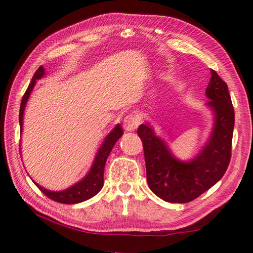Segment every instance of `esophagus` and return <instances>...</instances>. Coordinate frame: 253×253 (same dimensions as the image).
<instances>
[{"instance_id": "obj_1", "label": "esophagus", "mask_w": 253, "mask_h": 253, "mask_svg": "<svg viewBox=\"0 0 253 253\" xmlns=\"http://www.w3.org/2000/svg\"><path fill=\"white\" fill-rule=\"evenodd\" d=\"M140 123V118L138 116H135V115H128L124 119V128H125L126 131H132L135 130L137 127H138Z\"/></svg>"}]
</instances>
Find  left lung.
Here are the masks:
<instances>
[{
	"mask_svg": "<svg viewBox=\"0 0 253 253\" xmlns=\"http://www.w3.org/2000/svg\"><path fill=\"white\" fill-rule=\"evenodd\" d=\"M205 95L214 114L213 129L207 144L193 160L173 156L166 143L149 124L137 129L143 142L148 186L158 198L170 203H187L199 198L223 176L231 160L234 109L228 84L211 70Z\"/></svg>",
	"mask_w": 253,
	"mask_h": 253,
	"instance_id": "obj_1",
	"label": "left lung"
}]
</instances>
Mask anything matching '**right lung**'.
<instances>
[{"instance_id":"add662e5","label":"right lung","mask_w":253,"mask_h":253,"mask_svg":"<svg viewBox=\"0 0 253 253\" xmlns=\"http://www.w3.org/2000/svg\"><path fill=\"white\" fill-rule=\"evenodd\" d=\"M44 76V68L40 67L39 69L36 71L34 74L32 81L30 83L29 87L25 91L24 96L22 98V101H21L20 106V113H19V122H20V130L22 132V125H23V115H24V109L25 106H27V102L29 100V97L31 95L33 90V87L36 85V81L41 79L42 77ZM124 131L121 125H116L113 130H111L108 135L106 136L104 143L98 149L97 155L95 157V161H93V164L91 166L90 170H89L88 174L81 179L80 182L76 183L75 185L70 186L69 188L63 191H49L46 188L42 187L39 184H37L33 181V183L40 188V191L44 195L48 196L49 199L55 201V202L63 203V204H76L84 202V201H87L91 199L92 196H95L98 192H99L102 186H104V169L106 165V161L108 158V155L113 149L114 145L116 144L117 140L123 136Z\"/></svg>"}]
</instances>
